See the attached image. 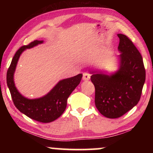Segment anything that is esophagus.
<instances>
[{
  "label": "esophagus",
  "instance_id": "1",
  "mask_svg": "<svg viewBox=\"0 0 153 153\" xmlns=\"http://www.w3.org/2000/svg\"><path fill=\"white\" fill-rule=\"evenodd\" d=\"M90 76L88 73L85 72V73L83 74V77H82L83 80H84V81H88V80L90 79Z\"/></svg>",
  "mask_w": 153,
  "mask_h": 153
}]
</instances>
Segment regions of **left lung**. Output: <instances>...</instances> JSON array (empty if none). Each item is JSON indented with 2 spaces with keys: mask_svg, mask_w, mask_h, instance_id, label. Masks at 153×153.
<instances>
[{
  "mask_svg": "<svg viewBox=\"0 0 153 153\" xmlns=\"http://www.w3.org/2000/svg\"><path fill=\"white\" fill-rule=\"evenodd\" d=\"M120 68L111 75L90 71L95 87V105L105 117H120L140 99L146 78L143 59L138 49L126 35L118 33Z\"/></svg>",
  "mask_w": 153,
  "mask_h": 153,
  "instance_id": "left-lung-1",
  "label": "left lung"
}]
</instances>
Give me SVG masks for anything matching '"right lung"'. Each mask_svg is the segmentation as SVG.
<instances>
[{
	"instance_id": "add662e5",
	"label": "right lung",
	"mask_w": 153,
	"mask_h": 153,
	"mask_svg": "<svg viewBox=\"0 0 153 153\" xmlns=\"http://www.w3.org/2000/svg\"><path fill=\"white\" fill-rule=\"evenodd\" d=\"M42 43V40H34L28 45L22 46L16 52L7 71V83L14 105L20 112L33 120L49 123L55 121L63 113L67 107V98L78 86L82 74L61 80L47 94L41 98L28 99L22 96L15 87L13 79L17 61L25 49Z\"/></svg>"
}]
</instances>
